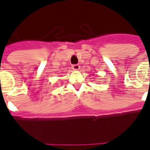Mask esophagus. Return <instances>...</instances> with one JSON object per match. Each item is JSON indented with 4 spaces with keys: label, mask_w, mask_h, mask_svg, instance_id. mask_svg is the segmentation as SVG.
Returning <instances> with one entry per match:
<instances>
[{
    "label": "esophagus",
    "mask_w": 150,
    "mask_h": 150,
    "mask_svg": "<svg viewBox=\"0 0 150 150\" xmlns=\"http://www.w3.org/2000/svg\"><path fill=\"white\" fill-rule=\"evenodd\" d=\"M79 67H80V66L79 65V64H75V65L72 66V69L75 70V71H78V70H79Z\"/></svg>",
    "instance_id": "obj_1"
}]
</instances>
